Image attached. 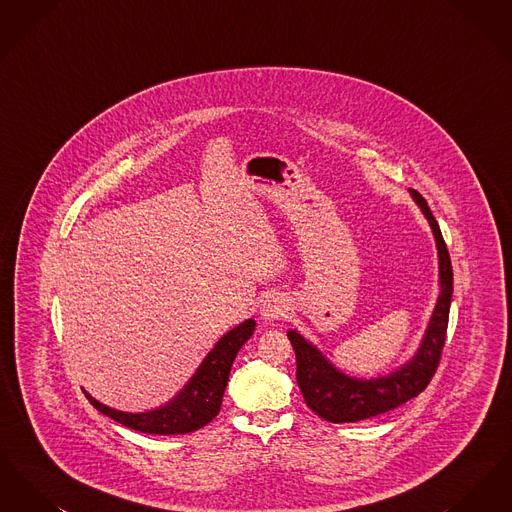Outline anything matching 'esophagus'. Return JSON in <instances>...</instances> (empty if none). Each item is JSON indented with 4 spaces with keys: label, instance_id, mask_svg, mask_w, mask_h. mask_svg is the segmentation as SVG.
Listing matches in <instances>:
<instances>
[{
    "label": "esophagus",
    "instance_id": "obj_1",
    "mask_svg": "<svg viewBox=\"0 0 512 512\" xmlns=\"http://www.w3.org/2000/svg\"><path fill=\"white\" fill-rule=\"evenodd\" d=\"M288 311V303L286 299L280 295V293H272L268 295L261 307V313L267 320H276V318H282Z\"/></svg>",
    "mask_w": 512,
    "mask_h": 512
}]
</instances>
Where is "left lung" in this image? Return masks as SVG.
<instances>
[{"label": "left lung", "mask_w": 512, "mask_h": 512, "mask_svg": "<svg viewBox=\"0 0 512 512\" xmlns=\"http://www.w3.org/2000/svg\"><path fill=\"white\" fill-rule=\"evenodd\" d=\"M411 194L420 205L426 219L430 220V226L434 230V236L438 242L439 282H441V295H439L436 311L432 315L424 341L418 353L414 355L413 361L386 378L368 380V382L355 380L336 370L322 357L317 347L303 340L297 332L293 330L288 332V338L292 341L293 351H295V363H297L295 376H297L299 390L303 393V399L309 405V409L328 422H334V424L359 422L365 418L388 413L391 409H397L399 405L407 403L409 399L426 390L438 370L441 351L447 336V324H449V307H451V295H453V268H451L447 245L443 242V236L439 230L438 220L434 219L422 195L416 190H411Z\"/></svg>", "instance_id": "1"}]
</instances>
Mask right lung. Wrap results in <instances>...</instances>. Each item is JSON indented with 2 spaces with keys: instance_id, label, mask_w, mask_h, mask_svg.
<instances>
[{
  "instance_id": "right-lung-1",
  "label": "right lung",
  "mask_w": 512,
  "mask_h": 512,
  "mask_svg": "<svg viewBox=\"0 0 512 512\" xmlns=\"http://www.w3.org/2000/svg\"><path fill=\"white\" fill-rule=\"evenodd\" d=\"M253 332L255 320L249 318L244 324L222 336L219 343L213 347V351L203 359L188 386L180 391L178 397H174V401L157 411L140 414L121 413L101 405L88 393L86 397L99 413L121 422L122 426L130 430L157 436L190 434L209 424L219 414L232 363L240 347L251 338Z\"/></svg>"
}]
</instances>
